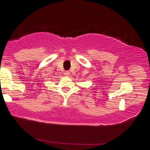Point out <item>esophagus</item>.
<instances>
[{"mask_svg": "<svg viewBox=\"0 0 150 150\" xmlns=\"http://www.w3.org/2000/svg\"><path fill=\"white\" fill-rule=\"evenodd\" d=\"M64 75H65V76H66V77H69L70 75V72L69 71H65V73H64Z\"/></svg>", "mask_w": 150, "mask_h": 150, "instance_id": "34e87169", "label": "esophagus"}]
</instances>
